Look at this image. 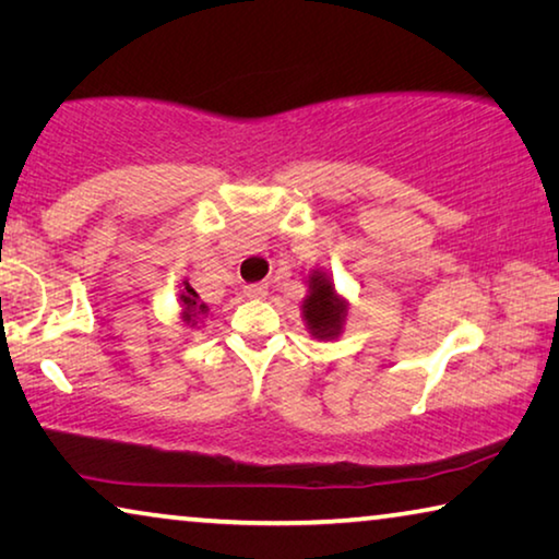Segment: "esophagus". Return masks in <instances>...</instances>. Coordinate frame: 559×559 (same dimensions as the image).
<instances>
[{
    "label": "esophagus",
    "mask_w": 559,
    "mask_h": 559,
    "mask_svg": "<svg viewBox=\"0 0 559 559\" xmlns=\"http://www.w3.org/2000/svg\"><path fill=\"white\" fill-rule=\"evenodd\" d=\"M243 293L249 298H266L269 283H249V286H243Z\"/></svg>",
    "instance_id": "esophagus-1"
}]
</instances>
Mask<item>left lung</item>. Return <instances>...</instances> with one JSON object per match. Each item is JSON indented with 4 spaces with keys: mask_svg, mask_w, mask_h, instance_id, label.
Masks as SVG:
<instances>
[{
    "mask_svg": "<svg viewBox=\"0 0 559 559\" xmlns=\"http://www.w3.org/2000/svg\"><path fill=\"white\" fill-rule=\"evenodd\" d=\"M308 288V298L302 300V318H306L310 335H316L320 340L337 337L343 333L347 302L337 296L330 276L320 271L310 273Z\"/></svg>",
    "mask_w": 559,
    "mask_h": 559,
    "instance_id": "8db88e82",
    "label": "left lung"
}]
</instances>
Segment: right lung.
<instances>
[{
  "label": "right lung",
  "instance_id": "obj_1",
  "mask_svg": "<svg viewBox=\"0 0 559 559\" xmlns=\"http://www.w3.org/2000/svg\"><path fill=\"white\" fill-rule=\"evenodd\" d=\"M179 300H182V318L187 320L189 325H194L197 318L204 316L206 310H210V306H206V302H202L200 293H197L192 286H189V283H185V290H182V296H179Z\"/></svg>",
  "mask_w": 559,
  "mask_h": 559
}]
</instances>
